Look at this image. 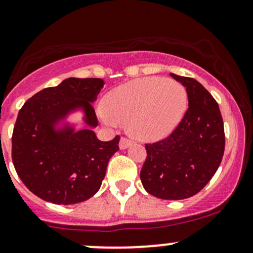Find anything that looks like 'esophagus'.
<instances>
[{
    "label": "esophagus",
    "instance_id": "1",
    "mask_svg": "<svg viewBox=\"0 0 253 253\" xmlns=\"http://www.w3.org/2000/svg\"><path fill=\"white\" fill-rule=\"evenodd\" d=\"M132 141H129V139L125 138V137H122L121 139H120V149H127V148L129 147V145H132Z\"/></svg>",
    "mask_w": 253,
    "mask_h": 253
}]
</instances>
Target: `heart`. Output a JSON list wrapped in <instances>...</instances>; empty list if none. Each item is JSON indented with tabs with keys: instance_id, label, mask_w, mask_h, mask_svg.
I'll return each instance as SVG.
<instances>
[{
	"instance_id": "heart-1",
	"label": "heart",
	"mask_w": 253,
	"mask_h": 253,
	"mask_svg": "<svg viewBox=\"0 0 253 253\" xmlns=\"http://www.w3.org/2000/svg\"><path fill=\"white\" fill-rule=\"evenodd\" d=\"M185 86L174 79L145 77L133 79L109 91L104 98L101 121L109 127L128 122L136 138L154 142L175 131L187 110Z\"/></svg>"
}]
</instances>
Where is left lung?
I'll use <instances>...</instances> for the list:
<instances>
[{"instance_id":"obj_1","label":"left lung","mask_w":253,"mask_h":253,"mask_svg":"<svg viewBox=\"0 0 253 253\" xmlns=\"http://www.w3.org/2000/svg\"><path fill=\"white\" fill-rule=\"evenodd\" d=\"M186 88L188 109L176 129L163 141L145 144L141 181L162 200H185L200 192L220 165L225 134L219 105L193 78L170 73Z\"/></svg>"}]
</instances>
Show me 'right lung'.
I'll return each instance as SVG.
<instances>
[{"instance_id":"add662e5","label":"right lung","mask_w":253,"mask_h":253,"mask_svg":"<svg viewBox=\"0 0 253 253\" xmlns=\"http://www.w3.org/2000/svg\"><path fill=\"white\" fill-rule=\"evenodd\" d=\"M104 86L100 78L71 77L33 95L18 114L12 136V159L25 186L46 202L76 205L100 188L120 137L99 141L91 104ZM76 112L86 125L68 120Z\"/></svg>"}]
</instances>
